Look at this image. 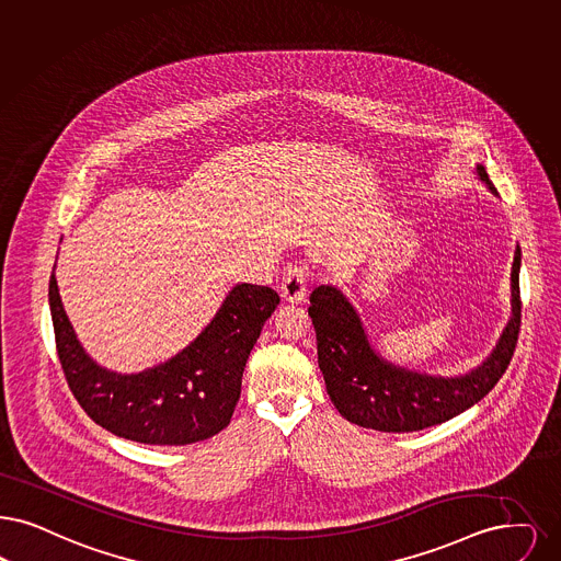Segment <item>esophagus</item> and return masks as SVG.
Listing matches in <instances>:
<instances>
[{"mask_svg": "<svg viewBox=\"0 0 561 561\" xmlns=\"http://www.w3.org/2000/svg\"><path fill=\"white\" fill-rule=\"evenodd\" d=\"M307 286H309V267L302 263H294L284 271L279 290L286 300L302 302L307 298Z\"/></svg>", "mask_w": 561, "mask_h": 561, "instance_id": "esophagus-1", "label": "esophagus"}]
</instances>
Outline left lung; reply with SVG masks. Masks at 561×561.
Masks as SVG:
<instances>
[{
	"mask_svg": "<svg viewBox=\"0 0 561 561\" xmlns=\"http://www.w3.org/2000/svg\"><path fill=\"white\" fill-rule=\"evenodd\" d=\"M489 185L482 164L476 167ZM519 263L516 247L512 265V317L491 357L466 376L440 378L397 367L371 348L359 314L334 286H317L309 314L317 334V360L332 403L351 424L380 432H417L448 422L484 399L505 374L519 334Z\"/></svg>",
	"mask_w": 561,
	"mask_h": 561,
	"instance_id": "obj_1",
	"label": "left lung"
}]
</instances>
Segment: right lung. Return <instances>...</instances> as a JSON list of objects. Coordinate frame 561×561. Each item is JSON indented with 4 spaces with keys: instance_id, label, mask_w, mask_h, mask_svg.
<instances>
[{
    "instance_id": "right-lung-1",
    "label": "right lung",
    "mask_w": 561,
    "mask_h": 561,
    "mask_svg": "<svg viewBox=\"0 0 561 561\" xmlns=\"http://www.w3.org/2000/svg\"><path fill=\"white\" fill-rule=\"evenodd\" d=\"M277 305V291L267 286L238 284L180 355L141 374L121 376L83 351L54 273L49 277L56 351L70 392L98 426L144 445H192L227 427L242 392L248 355Z\"/></svg>"
}]
</instances>
